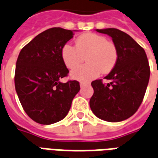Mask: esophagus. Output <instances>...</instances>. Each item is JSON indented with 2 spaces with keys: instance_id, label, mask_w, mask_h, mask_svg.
Segmentation results:
<instances>
[{
  "instance_id": "esophagus-1",
  "label": "esophagus",
  "mask_w": 158,
  "mask_h": 158,
  "mask_svg": "<svg viewBox=\"0 0 158 158\" xmlns=\"http://www.w3.org/2000/svg\"><path fill=\"white\" fill-rule=\"evenodd\" d=\"M86 85H88V84H86V83L84 82H80V87H83V86Z\"/></svg>"
}]
</instances>
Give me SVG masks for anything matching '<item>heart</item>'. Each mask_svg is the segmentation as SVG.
<instances>
[{
    "mask_svg": "<svg viewBox=\"0 0 158 158\" xmlns=\"http://www.w3.org/2000/svg\"><path fill=\"white\" fill-rule=\"evenodd\" d=\"M65 66L73 69L86 57V64L71 72L72 79L87 82L96 79L101 73H108L115 67L118 52L115 44L105 36L95 33H86L78 37L75 47L69 44L63 45L61 52Z\"/></svg>",
    "mask_w": 158,
    "mask_h": 158,
    "instance_id": "1",
    "label": "heart"
}]
</instances>
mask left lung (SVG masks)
Returning a JSON list of instances; mask_svg holds the SVG:
<instances>
[{
	"label": "left lung",
	"instance_id": "1",
	"mask_svg": "<svg viewBox=\"0 0 158 158\" xmlns=\"http://www.w3.org/2000/svg\"><path fill=\"white\" fill-rule=\"evenodd\" d=\"M112 37L118 52L115 67L102 79L91 83L94 94L89 106L97 118L120 122L136 113L142 102L150 78V67L145 50L132 37L118 29H96Z\"/></svg>",
	"mask_w": 158,
	"mask_h": 158
}]
</instances>
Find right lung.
<instances>
[{
  "mask_svg": "<svg viewBox=\"0 0 158 158\" xmlns=\"http://www.w3.org/2000/svg\"><path fill=\"white\" fill-rule=\"evenodd\" d=\"M73 31L52 28L35 37L21 50L16 63L15 89L28 116L40 124H52L67 116L79 83L60 82L69 74L62 61L63 45Z\"/></svg>",
  "mask_w": 158,
  "mask_h": 158,
  "instance_id": "1",
  "label": "right lung"
}]
</instances>
